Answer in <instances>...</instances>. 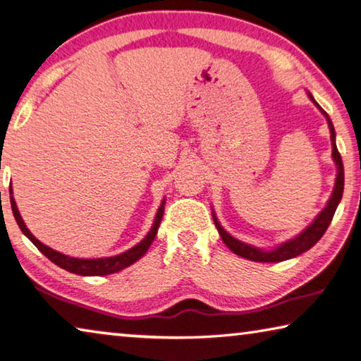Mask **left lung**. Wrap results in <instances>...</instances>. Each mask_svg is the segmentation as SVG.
Instances as JSON below:
<instances>
[{
	"mask_svg": "<svg viewBox=\"0 0 361 361\" xmlns=\"http://www.w3.org/2000/svg\"><path fill=\"white\" fill-rule=\"evenodd\" d=\"M307 94H309V99L315 104V107L322 111L324 118H326V121H328V128H329V133H331V145H333V153H331V155H333V161L336 164V168H338V174H336L333 193H331L326 206H324V208L320 212H318V216L315 217L314 222H312L310 226H307L302 230V232L294 236V238L288 240V241H285V243H281L279 246H275L274 250H261V247H256L252 245H247V243H243V241L236 240L235 236L230 235L227 230L221 226V222L217 221V216H216L214 209H212V221H214L216 227H217V232H219L224 243H226L228 250L233 251L236 256L245 257V259H247V261L281 262V261H288V259L298 257L299 254L309 251L310 247L322 238L324 232H326V228L329 227L331 221H333L334 212H336V209H338V206L341 203L342 192H344V164H342V158H341L339 152H338V147H336L334 126H333V123H331L326 111H324L320 107V105L317 104V100L314 99V96H312L310 92H307Z\"/></svg>",
	"mask_w": 361,
	"mask_h": 361,
	"instance_id": "obj_1",
	"label": "left lung"
}]
</instances>
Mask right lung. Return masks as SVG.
<instances>
[{"label": "right lung", "instance_id": "obj_1", "mask_svg": "<svg viewBox=\"0 0 361 361\" xmlns=\"http://www.w3.org/2000/svg\"><path fill=\"white\" fill-rule=\"evenodd\" d=\"M9 195H11V208H13V214L16 217L17 226H19L20 230H22V233L25 235L27 238L30 240L32 243L37 246L38 250L43 252L47 259H49L51 262H54L61 269H65V270L72 271V274L81 275V276L111 275V274H116V271L129 267V265H133L134 262H137L139 259L144 256L147 251H149L150 245L153 243V240H155L158 227H159V222H161L163 214H164V203H166V200H163L161 204H159L158 211H157L155 221H153L149 233L145 235L144 240H140L137 245L133 246L131 250H128V251L121 252V254H116V256H110V257L80 259V257H72V256H67V254H62V252H59L56 250H52V247L43 245L39 240L35 238V235L27 228L25 222H23L20 212H19V208H17L16 200L13 197V185H9Z\"/></svg>", "mask_w": 361, "mask_h": 361}]
</instances>
